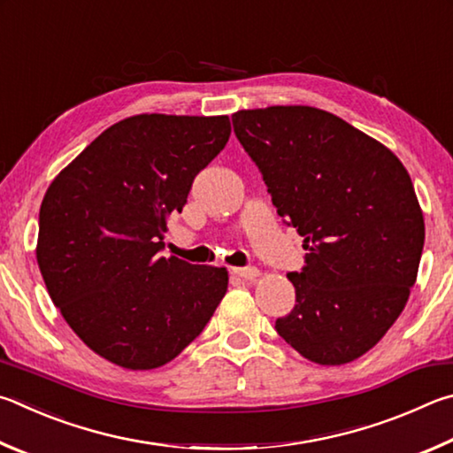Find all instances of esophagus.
I'll list each match as a JSON object with an SVG mask.
<instances>
[{
  "label": "esophagus",
  "mask_w": 453,
  "mask_h": 453,
  "mask_svg": "<svg viewBox=\"0 0 453 453\" xmlns=\"http://www.w3.org/2000/svg\"><path fill=\"white\" fill-rule=\"evenodd\" d=\"M233 273L244 280H255L258 276V268L255 266H242V268H233Z\"/></svg>",
  "instance_id": "esophagus-1"
}]
</instances>
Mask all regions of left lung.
<instances>
[{"label":"left lung","mask_w":453,"mask_h":453,"mask_svg":"<svg viewBox=\"0 0 453 453\" xmlns=\"http://www.w3.org/2000/svg\"><path fill=\"white\" fill-rule=\"evenodd\" d=\"M236 139L280 217L304 236L296 304L276 332L320 366L372 350L414 287L426 226L406 166L382 142L308 105L242 109Z\"/></svg>","instance_id":"1"}]
</instances>
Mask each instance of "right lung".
<instances>
[{
  "instance_id": "1",
  "label": "right lung",
  "mask_w": 453,
  "mask_h": 453,
  "mask_svg": "<svg viewBox=\"0 0 453 453\" xmlns=\"http://www.w3.org/2000/svg\"><path fill=\"white\" fill-rule=\"evenodd\" d=\"M228 137V115H133L103 131L47 188L35 247L47 292L83 344L115 366H165L226 295L225 266L158 250L171 214Z\"/></svg>"
}]
</instances>
